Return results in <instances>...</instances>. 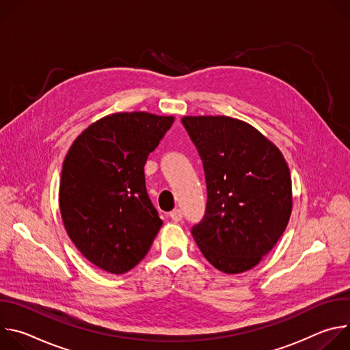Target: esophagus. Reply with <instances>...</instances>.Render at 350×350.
Segmentation results:
<instances>
[{
	"label": "esophagus",
	"instance_id": "34e87169",
	"mask_svg": "<svg viewBox=\"0 0 350 350\" xmlns=\"http://www.w3.org/2000/svg\"><path fill=\"white\" fill-rule=\"evenodd\" d=\"M169 216H170L172 220H174V221H180V220L183 219V212H181L180 209H174V211H172V212L169 213Z\"/></svg>",
	"mask_w": 350,
	"mask_h": 350
}]
</instances>
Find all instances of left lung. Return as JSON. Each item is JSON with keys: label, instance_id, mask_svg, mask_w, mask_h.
I'll list each match as a JSON object with an SVG mask.
<instances>
[{"label": "left lung", "instance_id": "1", "mask_svg": "<svg viewBox=\"0 0 350 350\" xmlns=\"http://www.w3.org/2000/svg\"><path fill=\"white\" fill-rule=\"evenodd\" d=\"M204 162L208 202L192 237L217 270L254 269L285 231L292 212L289 167L259 130L228 116H184Z\"/></svg>", "mask_w": 350, "mask_h": 350}]
</instances>
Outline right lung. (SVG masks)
I'll return each instance as SVG.
<instances>
[{
    "label": "right lung",
    "instance_id": "obj_1",
    "mask_svg": "<svg viewBox=\"0 0 350 350\" xmlns=\"http://www.w3.org/2000/svg\"><path fill=\"white\" fill-rule=\"evenodd\" d=\"M173 122L148 112L112 113L90 124L69 148L61 216L76 247L96 267L112 274L131 270L161 230L144 165Z\"/></svg>",
    "mask_w": 350,
    "mask_h": 350
}]
</instances>
